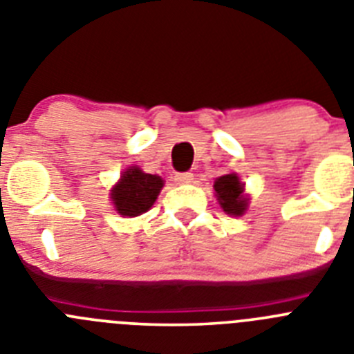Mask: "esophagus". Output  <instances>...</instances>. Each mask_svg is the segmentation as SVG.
<instances>
[{"label":"esophagus","instance_id":"34e87169","mask_svg":"<svg viewBox=\"0 0 354 354\" xmlns=\"http://www.w3.org/2000/svg\"><path fill=\"white\" fill-rule=\"evenodd\" d=\"M175 183L177 184H189L193 183V174L192 171H184V174L175 175Z\"/></svg>","mask_w":354,"mask_h":354}]
</instances>
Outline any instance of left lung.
I'll return each instance as SVG.
<instances>
[{"instance_id":"obj_1","label":"left lung","mask_w":354,"mask_h":354,"mask_svg":"<svg viewBox=\"0 0 354 354\" xmlns=\"http://www.w3.org/2000/svg\"><path fill=\"white\" fill-rule=\"evenodd\" d=\"M214 192L221 209L230 216H243L248 209V196L245 195V184L237 174L221 175L214 180Z\"/></svg>"}]
</instances>
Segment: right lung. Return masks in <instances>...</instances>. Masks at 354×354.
<instances>
[{
    "label": "right lung",
    "instance_id": "1",
    "mask_svg": "<svg viewBox=\"0 0 354 354\" xmlns=\"http://www.w3.org/2000/svg\"><path fill=\"white\" fill-rule=\"evenodd\" d=\"M162 186L165 180L159 175L145 174L138 167H129L122 171L120 179L109 195L118 214L134 218L154 205Z\"/></svg>",
    "mask_w": 354,
    "mask_h": 354
}]
</instances>
